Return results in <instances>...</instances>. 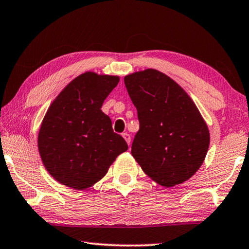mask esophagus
I'll return each instance as SVG.
<instances>
[{
  "label": "esophagus",
  "instance_id": "obj_1",
  "mask_svg": "<svg viewBox=\"0 0 249 249\" xmlns=\"http://www.w3.org/2000/svg\"><path fill=\"white\" fill-rule=\"evenodd\" d=\"M122 137H124L125 142H127L128 145L130 146V142H131V137H130V134L127 133V132H124V133H122Z\"/></svg>",
  "mask_w": 249,
  "mask_h": 249
}]
</instances>
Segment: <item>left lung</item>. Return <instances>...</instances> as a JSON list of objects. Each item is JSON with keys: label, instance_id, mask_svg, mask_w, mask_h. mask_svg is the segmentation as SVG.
Listing matches in <instances>:
<instances>
[{"label": "left lung", "instance_id": "8db88e82", "mask_svg": "<svg viewBox=\"0 0 249 249\" xmlns=\"http://www.w3.org/2000/svg\"><path fill=\"white\" fill-rule=\"evenodd\" d=\"M138 110L140 129L131 154L159 185L174 187L193 177L210 144V132L194 100L182 87L155 69L124 76Z\"/></svg>", "mask_w": 249, "mask_h": 249}]
</instances>
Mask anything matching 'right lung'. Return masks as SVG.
Returning a JSON list of instances; mask_svg holds the SVG:
<instances>
[{
	"mask_svg": "<svg viewBox=\"0 0 249 249\" xmlns=\"http://www.w3.org/2000/svg\"><path fill=\"white\" fill-rule=\"evenodd\" d=\"M118 75L87 71L72 80L51 103L38 132V150L47 172L70 188L83 190L106 175L128 150L102 111Z\"/></svg>",
	"mask_w": 249,
	"mask_h": 249,
	"instance_id": "add662e5",
	"label": "right lung"
}]
</instances>
